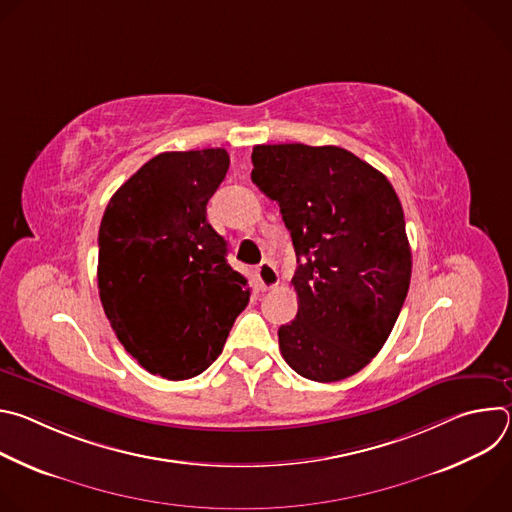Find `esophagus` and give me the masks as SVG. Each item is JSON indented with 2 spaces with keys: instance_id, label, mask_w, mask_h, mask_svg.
Listing matches in <instances>:
<instances>
[{
  "instance_id": "1",
  "label": "esophagus",
  "mask_w": 512,
  "mask_h": 512,
  "mask_svg": "<svg viewBox=\"0 0 512 512\" xmlns=\"http://www.w3.org/2000/svg\"><path fill=\"white\" fill-rule=\"evenodd\" d=\"M255 279H257V285L261 291H267V289H273L277 283H279V273L275 269L273 263L269 261H263L257 269H255Z\"/></svg>"
}]
</instances>
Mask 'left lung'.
<instances>
[{"mask_svg":"<svg viewBox=\"0 0 512 512\" xmlns=\"http://www.w3.org/2000/svg\"><path fill=\"white\" fill-rule=\"evenodd\" d=\"M251 160V180L279 204L300 261L298 314L279 328V350L310 381H342L377 356L407 298L411 249L397 192L336 145H255Z\"/></svg>","mask_w":512,"mask_h":512,"instance_id":"left-lung-1","label":"left lung"}]
</instances>
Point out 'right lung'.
<instances>
[{"label":"right lung","mask_w":512,"mask_h":512,"mask_svg":"<svg viewBox=\"0 0 512 512\" xmlns=\"http://www.w3.org/2000/svg\"><path fill=\"white\" fill-rule=\"evenodd\" d=\"M223 148L164 152L109 200L99 229V296L125 350L145 371L184 381L223 352L249 304L247 279L206 204L229 170Z\"/></svg>","instance_id":"1"}]
</instances>
